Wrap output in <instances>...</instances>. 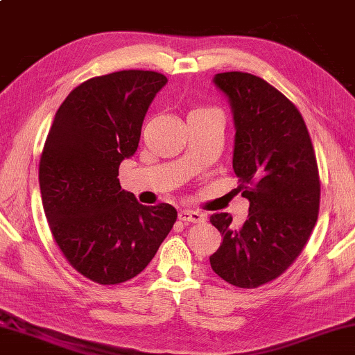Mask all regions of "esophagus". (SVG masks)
Segmentation results:
<instances>
[{
	"label": "esophagus",
	"instance_id": "34e87169",
	"mask_svg": "<svg viewBox=\"0 0 355 355\" xmlns=\"http://www.w3.org/2000/svg\"><path fill=\"white\" fill-rule=\"evenodd\" d=\"M178 218L182 221H187V223H200V221H204V215L198 210L184 209L178 214Z\"/></svg>",
	"mask_w": 355,
	"mask_h": 355
}]
</instances>
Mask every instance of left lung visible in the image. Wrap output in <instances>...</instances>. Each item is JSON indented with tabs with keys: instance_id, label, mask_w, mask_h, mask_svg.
<instances>
[{
	"instance_id": "1",
	"label": "left lung",
	"mask_w": 355,
	"mask_h": 355,
	"mask_svg": "<svg viewBox=\"0 0 355 355\" xmlns=\"http://www.w3.org/2000/svg\"><path fill=\"white\" fill-rule=\"evenodd\" d=\"M214 84L230 102L232 168L250 207L241 228L226 211L210 216L223 237L210 266L231 285L257 288L296 260L314 230L320 204L315 153L303 116L264 79L228 71L215 75Z\"/></svg>"
}]
</instances>
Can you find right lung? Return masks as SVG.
<instances>
[{"label":"right lung","mask_w":355,"mask_h":355,"mask_svg":"<svg viewBox=\"0 0 355 355\" xmlns=\"http://www.w3.org/2000/svg\"><path fill=\"white\" fill-rule=\"evenodd\" d=\"M166 84L144 70L87 79L68 94L46 139L40 189L51 232L68 263L97 284L140 274L177 220L171 204H140L118 178Z\"/></svg>","instance_id":"right-lung-1"}]
</instances>
